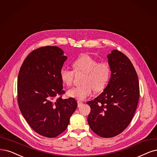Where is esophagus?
I'll return each instance as SVG.
<instances>
[{"mask_svg":"<svg viewBox=\"0 0 157 157\" xmlns=\"http://www.w3.org/2000/svg\"><path fill=\"white\" fill-rule=\"evenodd\" d=\"M82 104H83V102H82V101H79V100L78 101V107H80L81 106H82Z\"/></svg>","mask_w":157,"mask_h":157,"instance_id":"1","label":"esophagus"}]
</instances>
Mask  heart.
I'll return each instance as SVG.
<instances>
[{"label":"heart","instance_id":"obj_1","mask_svg":"<svg viewBox=\"0 0 157 157\" xmlns=\"http://www.w3.org/2000/svg\"><path fill=\"white\" fill-rule=\"evenodd\" d=\"M72 66L75 72H85L83 79V84L74 86L68 90V95L78 100H84L93 93L95 89L98 91L106 87L110 76L111 67L107 62H100L89 56H82L75 59ZM60 78L67 86L72 84L74 72L67 68L60 71Z\"/></svg>","mask_w":157,"mask_h":157}]
</instances>
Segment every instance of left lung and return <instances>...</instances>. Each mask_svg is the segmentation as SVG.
<instances>
[{
	"label": "left lung",
	"mask_w": 157,
	"mask_h": 157,
	"mask_svg": "<svg viewBox=\"0 0 157 157\" xmlns=\"http://www.w3.org/2000/svg\"><path fill=\"white\" fill-rule=\"evenodd\" d=\"M111 78L103 92L86 103L90 107L88 124L92 131L103 138H111L125 129L135 114L140 89L132 63L121 52L107 55Z\"/></svg>",
	"instance_id": "obj_1"
}]
</instances>
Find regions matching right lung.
Masks as SVG:
<instances>
[{
	"mask_svg": "<svg viewBox=\"0 0 157 157\" xmlns=\"http://www.w3.org/2000/svg\"><path fill=\"white\" fill-rule=\"evenodd\" d=\"M67 57L56 46L32 51L23 62L17 79V100L28 124L40 135L54 138L65 131L76 109L73 98L55 97L65 93L60 71Z\"/></svg>",
	"mask_w": 157,
	"mask_h": 157,
	"instance_id": "add662e5",
	"label": "right lung"
}]
</instances>
